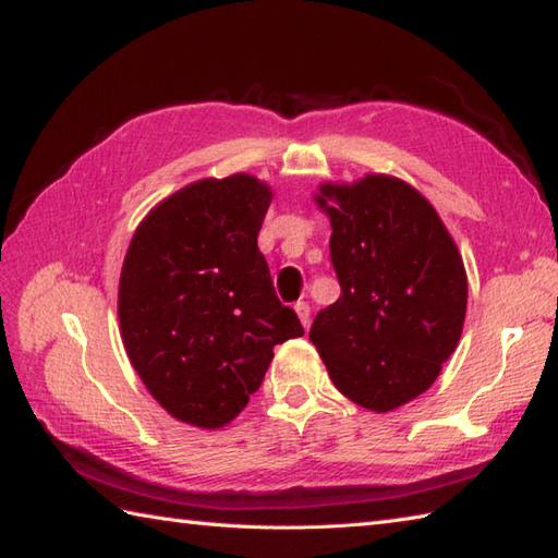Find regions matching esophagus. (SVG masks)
<instances>
[{
  "label": "esophagus",
  "mask_w": 558,
  "mask_h": 558,
  "mask_svg": "<svg viewBox=\"0 0 558 558\" xmlns=\"http://www.w3.org/2000/svg\"><path fill=\"white\" fill-rule=\"evenodd\" d=\"M294 312H298V316H300V322H302L304 328L312 324V306H310V304H306V302H298V304H294Z\"/></svg>",
  "instance_id": "obj_1"
}]
</instances>
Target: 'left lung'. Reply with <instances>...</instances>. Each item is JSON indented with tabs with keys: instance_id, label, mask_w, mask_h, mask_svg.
<instances>
[{
	"instance_id": "obj_1",
	"label": "left lung",
	"mask_w": 558,
	"mask_h": 558,
	"mask_svg": "<svg viewBox=\"0 0 558 558\" xmlns=\"http://www.w3.org/2000/svg\"><path fill=\"white\" fill-rule=\"evenodd\" d=\"M318 192L340 298L316 314L310 338L342 396L396 410L436 381L458 345L465 266L434 206L402 180L366 174Z\"/></svg>"
}]
</instances>
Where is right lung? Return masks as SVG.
<instances>
[{
	"instance_id": "right-lung-1",
	"label": "right lung",
	"mask_w": 558,
	"mask_h": 558,
	"mask_svg": "<svg viewBox=\"0 0 558 558\" xmlns=\"http://www.w3.org/2000/svg\"><path fill=\"white\" fill-rule=\"evenodd\" d=\"M270 189L252 174L201 180L138 225L120 278V328L150 396L218 429L264 381L272 348L304 336L280 304L256 236Z\"/></svg>"
}]
</instances>
